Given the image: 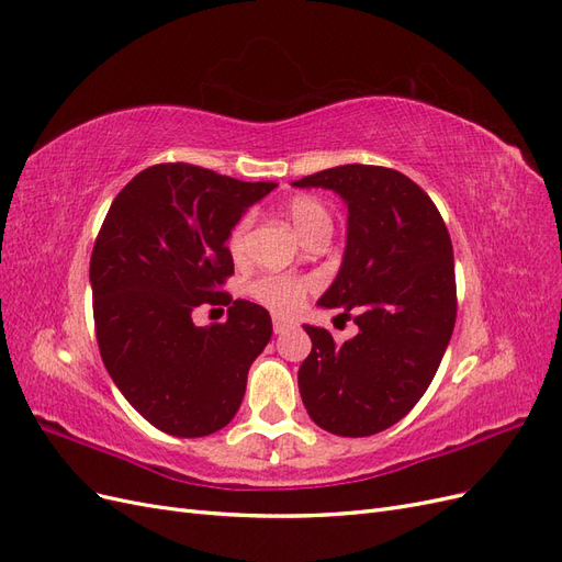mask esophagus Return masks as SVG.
I'll return each instance as SVG.
<instances>
[{"label":"esophagus","mask_w":562,"mask_h":562,"mask_svg":"<svg viewBox=\"0 0 562 562\" xmlns=\"http://www.w3.org/2000/svg\"><path fill=\"white\" fill-rule=\"evenodd\" d=\"M274 333L277 335H283L288 328H293V321H288V318H283V316H274Z\"/></svg>","instance_id":"34e87169"}]
</instances>
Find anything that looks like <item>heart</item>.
I'll return each instance as SVG.
<instances>
[{
	"label": "heart",
	"mask_w": 562,
	"mask_h": 562,
	"mask_svg": "<svg viewBox=\"0 0 562 562\" xmlns=\"http://www.w3.org/2000/svg\"><path fill=\"white\" fill-rule=\"evenodd\" d=\"M288 220H291L293 229L297 232L300 239L304 241L310 234L318 232V229H330L333 220L328 209L314 196H295L291 203H288ZM246 246H248V220H241L229 232L227 239V248L232 252L234 260H241L246 255ZM312 283L297 279V277H260L255 279L248 285V293L258 300L265 307H269L271 312L279 314H291L295 312L300 304L307 297Z\"/></svg>",
	"instance_id": "obj_1"
}]
</instances>
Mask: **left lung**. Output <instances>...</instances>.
<instances>
[{
  "instance_id": "1",
  "label": "left lung",
  "mask_w": 562,
  "mask_h": 562,
  "mask_svg": "<svg viewBox=\"0 0 562 562\" xmlns=\"http://www.w3.org/2000/svg\"><path fill=\"white\" fill-rule=\"evenodd\" d=\"M347 203V248L318 307L351 316L359 335L335 345L304 326L312 351L297 372L310 417L335 436L389 429L429 389L457 318L448 227L429 194L384 166L347 164L293 182Z\"/></svg>"
}]
</instances>
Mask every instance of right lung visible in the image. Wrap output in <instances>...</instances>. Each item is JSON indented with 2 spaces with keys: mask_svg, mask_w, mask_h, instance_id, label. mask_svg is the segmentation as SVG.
Returning <instances> with one entry per match:
<instances>
[{
  "mask_svg": "<svg viewBox=\"0 0 562 562\" xmlns=\"http://www.w3.org/2000/svg\"><path fill=\"white\" fill-rule=\"evenodd\" d=\"M277 182H241L192 164H157L116 194L91 255L93 321L112 382L151 427L201 438L232 422L271 316L234 300L225 324L196 327L203 301L228 303L227 248L241 215Z\"/></svg>",
  "mask_w": 562,
  "mask_h": 562,
  "instance_id": "1",
  "label": "right lung"
}]
</instances>
